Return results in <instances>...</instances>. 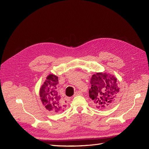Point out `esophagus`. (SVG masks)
I'll list each match as a JSON object with an SVG mask.
<instances>
[{"label":"esophagus","instance_id":"esophagus-1","mask_svg":"<svg viewBox=\"0 0 149 149\" xmlns=\"http://www.w3.org/2000/svg\"><path fill=\"white\" fill-rule=\"evenodd\" d=\"M81 94H82L81 92L77 91L75 92V93L74 94V96H79V95H81Z\"/></svg>","mask_w":149,"mask_h":149}]
</instances>
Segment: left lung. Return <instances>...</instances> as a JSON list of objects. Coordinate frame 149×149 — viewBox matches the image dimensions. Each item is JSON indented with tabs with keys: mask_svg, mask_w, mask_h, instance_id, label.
Listing matches in <instances>:
<instances>
[{
	"mask_svg": "<svg viewBox=\"0 0 149 149\" xmlns=\"http://www.w3.org/2000/svg\"><path fill=\"white\" fill-rule=\"evenodd\" d=\"M91 87L89 96L99 109H106L112 104L119 91L118 81L114 76L106 73H96L90 81Z\"/></svg>",
	"mask_w": 149,
	"mask_h": 149,
	"instance_id": "obj_1",
	"label": "left lung"
}]
</instances>
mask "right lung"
<instances>
[{"mask_svg": "<svg viewBox=\"0 0 149 149\" xmlns=\"http://www.w3.org/2000/svg\"><path fill=\"white\" fill-rule=\"evenodd\" d=\"M58 78L55 74H49L40 89V97L43 105L48 111L56 113L63 111L66 106L58 93Z\"/></svg>", "mask_w": 149, "mask_h": 149, "instance_id": "add662e5", "label": "right lung"}]
</instances>
